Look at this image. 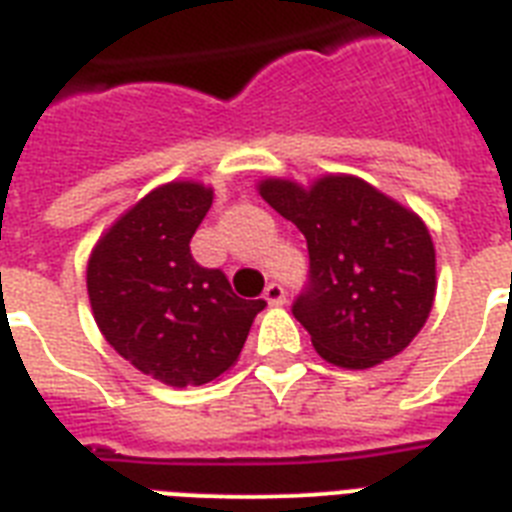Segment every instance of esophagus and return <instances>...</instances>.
Listing matches in <instances>:
<instances>
[{"instance_id": "obj_1", "label": "esophagus", "mask_w": 512, "mask_h": 512, "mask_svg": "<svg viewBox=\"0 0 512 512\" xmlns=\"http://www.w3.org/2000/svg\"><path fill=\"white\" fill-rule=\"evenodd\" d=\"M265 302H268L270 307H278V305H284L286 302V292H284V286L281 284H270L265 286Z\"/></svg>"}]
</instances>
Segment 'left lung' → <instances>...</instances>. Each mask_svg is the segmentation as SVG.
I'll use <instances>...</instances> for the list:
<instances>
[{
  "label": "left lung",
  "mask_w": 512,
  "mask_h": 512,
  "mask_svg": "<svg viewBox=\"0 0 512 512\" xmlns=\"http://www.w3.org/2000/svg\"><path fill=\"white\" fill-rule=\"evenodd\" d=\"M260 197L305 234L310 286L292 313L315 352L347 371L392 360L429 321L436 249L415 210L350 173L268 176Z\"/></svg>",
  "instance_id": "left-lung-1"
}]
</instances>
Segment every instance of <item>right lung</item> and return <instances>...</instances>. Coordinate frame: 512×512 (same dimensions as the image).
I'll return each instance as SVG.
<instances>
[{
  "mask_svg": "<svg viewBox=\"0 0 512 512\" xmlns=\"http://www.w3.org/2000/svg\"><path fill=\"white\" fill-rule=\"evenodd\" d=\"M213 205V186L160 184L99 236L86 265L91 315L112 350L165 386H202L239 360L263 299L231 292L189 242Z\"/></svg>",
  "mask_w": 512,
  "mask_h": 512,
  "instance_id": "add662e5",
  "label": "right lung"
}]
</instances>
